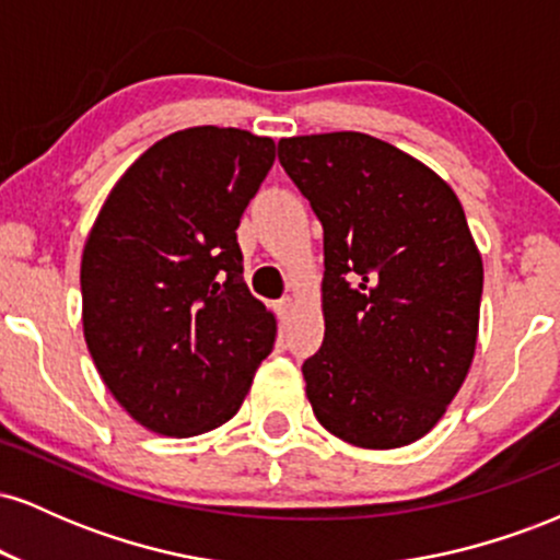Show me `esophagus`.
<instances>
[{
  "label": "esophagus",
  "instance_id": "obj_1",
  "mask_svg": "<svg viewBox=\"0 0 560 560\" xmlns=\"http://www.w3.org/2000/svg\"><path fill=\"white\" fill-rule=\"evenodd\" d=\"M276 313H279L281 324H287V320L294 316V300L292 298H284V300L276 302Z\"/></svg>",
  "mask_w": 560,
  "mask_h": 560
}]
</instances>
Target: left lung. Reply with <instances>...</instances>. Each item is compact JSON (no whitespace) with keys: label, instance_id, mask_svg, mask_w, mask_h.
<instances>
[{"label":"left lung","instance_id":"obj_1","mask_svg":"<svg viewBox=\"0 0 560 560\" xmlns=\"http://www.w3.org/2000/svg\"><path fill=\"white\" fill-rule=\"evenodd\" d=\"M324 226V345L302 363L326 432L365 450L421 440L471 369L481 255L445 178L358 131L279 141Z\"/></svg>","mask_w":560,"mask_h":560}]
</instances>
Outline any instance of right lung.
<instances>
[{"mask_svg":"<svg viewBox=\"0 0 560 560\" xmlns=\"http://www.w3.org/2000/svg\"><path fill=\"white\" fill-rule=\"evenodd\" d=\"M276 141L195 126L155 141L102 205L81 258L83 337L133 421L195 436L242 408L276 318L244 284L240 218Z\"/></svg>","mask_w":560,"mask_h":560,"instance_id":"right-lung-1","label":"right lung"}]
</instances>
